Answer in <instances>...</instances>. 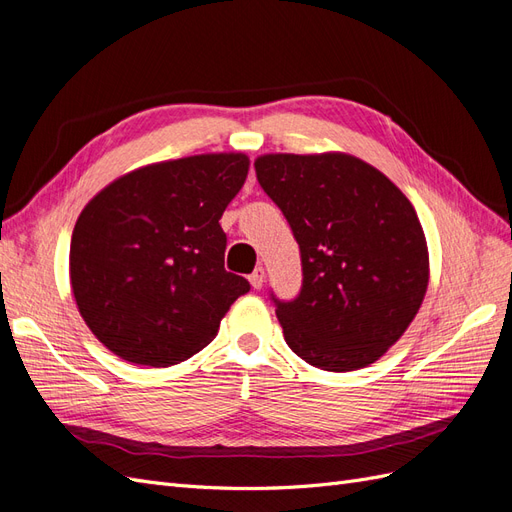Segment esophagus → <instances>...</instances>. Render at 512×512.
I'll list each match as a JSON object with an SVG mask.
<instances>
[{"instance_id":"1","label":"esophagus","mask_w":512,"mask_h":512,"mask_svg":"<svg viewBox=\"0 0 512 512\" xmlns=\"http://www.w3.org/2000/svg\"><path fill=\"white\" fill-rule=\"evenodd\" d=\"M250 284L258 290V288H262V284H265V269L262 267H256L254 269V273L250 275Z\"/></svg>"}]
</instances>
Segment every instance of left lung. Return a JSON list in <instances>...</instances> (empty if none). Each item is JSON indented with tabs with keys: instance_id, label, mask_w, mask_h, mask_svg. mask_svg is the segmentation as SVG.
<instances>
[{
	"instance_id": "8db88e82",
	"label": "left lung",
	"mask_w": 512,
	"mask_h": 512,
	"mask_svg": "<svg viewBox=\"0 0 512 512\" xmlns=\"http://www.w3.org/2000/svg\"><path fill=\"white\" fill-rule=\"evenodd\" d=\"M254 168L301 252V292L292 301L271 294L286 344L327 371L378 361L427 292V241L412 203L346 153H269Z\"/></svg>"
}]
</instances>
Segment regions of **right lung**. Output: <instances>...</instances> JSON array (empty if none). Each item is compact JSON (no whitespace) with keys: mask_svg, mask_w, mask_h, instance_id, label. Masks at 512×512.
<instances>
[{"mask_svg":"<svg viewBox=\"0 0 512 512\" xmlns=\"http://www.w3.org/2000/svg\"><path fill=\"white\" fill-rule=\"evenodd\" d=\"M243 153L149 164L94 196L70 241V284L87 327L123 361L168 367L218 335L250 282L224 269L228 203Z\"/></svg>","mask_w":512,"mask_h":512,"instance_id":"add662e5","label":"right lung"}]
</instances>
